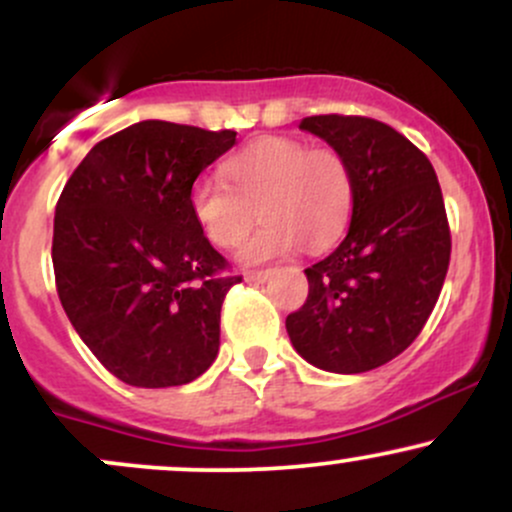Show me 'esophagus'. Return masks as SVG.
<instances>
[{"label": "esophagus", "instance_id": "1", "mask_svg": "<svg viewBox=\"0 0 512 512\" xmlns=\"http://www.w3.org/2000/svg\"><path fill=\"white\" fill-rule=\"evenodd\" d=\"M269 276H272V269H260V272H248L245 274V279L252 281V284H262V281H267Z\"/></svg>", "mask_w": 512, "mask_h": 512}]
</instances>
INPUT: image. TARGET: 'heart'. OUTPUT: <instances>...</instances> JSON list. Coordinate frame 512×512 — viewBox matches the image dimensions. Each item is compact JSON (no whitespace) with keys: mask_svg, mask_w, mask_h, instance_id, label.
I'll return each instance as SVG.
<instances>
[{"mask_svg":"<svg viewBox=\"0 0 512 512\" xmlns=\"http://www.w3.org/2000/svg\"><path fill=\"white\" fill-rule=\"evenodd\" d=\"M226 185L197 180L190 214L214 248L231 250L255 226L260 231L240 250L248 264L305 250H325L344 233L354 207V173L334 146H310L296 137H262L221 168Z\"/></svg>","mask_w":512,"mask_h":512,"instance_id":"heart-1","label":"heart"}]
</instances>
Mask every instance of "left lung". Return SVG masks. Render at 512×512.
<instances>
[{
    "label": "left lung",
    "mask_w": 512,
    "mask_h": 512,
    "mask_svg": "<svg viewBox=\"0 0 512 512\" xmlns=\"http://www.w3.org/2000/svg\"><path fill=\"white\" fill-rule=\"evenodd\" d=\"M354 173L349 233L305 269L308 298L286 317L293 349L330 373H366L402 354L436 308L450 264V226L436 170L385 122L303 117Z\"/></svg>",
    "instance_id": "left-lung-1"
}]
</instances>
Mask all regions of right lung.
Returning <instances> with one entry per match:
<instances>
[{"label": "right lung", "instance_id": "right-lung-1", "mask_svg": "<svg viewBox=\"0 0 512 512\" xmlns=\"http://www.w3.org/2000/svg\"><path fill=\"white\" fill-rule=\"evenodd\" d=\"M233 144V129L137 122L93 146L57 199V296L122 383H192L219 354L223 298L243 276L202 236L187 195Z\"/></svg>", "mask_w": 512, "mask_h": 512}]
</instances>
